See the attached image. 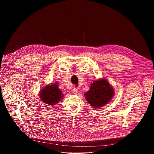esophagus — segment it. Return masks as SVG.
<instances>
[{
  "mask_svg": "<svg viewBox=\"0 0 154 154\" xmlns=\"http://www.w3.org/2000/svg\"><path fill=\"white\" fill-rule=\"evenodd\" d=\"M73 93L75 95H78L79 93L78 88H74L73 89Z\"/></svg>",
  "mask_w": 154,
  "mask_h": 154,
  "instance_id": "34e87169",
  "label": "esophagus"
}]
</instances>
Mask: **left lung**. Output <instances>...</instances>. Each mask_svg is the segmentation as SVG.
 <instances>
[{"mask_svg":"<svg viewBox=\"0 0 154 154\" xmlns=\"http://www.w3.org/2000/svg\"><path fill=\"white\" fill-rule=\"evenodd\" d=\"M86 100L95 108H100L109 102L114 95L113 88L106 79L95 81L85 94Z\"/></svg>","mask_w":154,"mask_h":154,"instance_id":"left-lung-1","label":"left lung"}]
</instances>
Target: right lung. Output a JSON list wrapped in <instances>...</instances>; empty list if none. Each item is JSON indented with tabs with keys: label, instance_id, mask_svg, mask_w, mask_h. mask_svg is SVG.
Wrapping results in <instances>:
<instances>
[{
	"label": "right lung",
	"instance_id": "right-lung-1",
	"mask_svg": "<svg viewBox=\"0 0 154 154\" xmlns=\"http://www.w3.org/2000/svg\"><path fill=\"white\" fill-rule=\"evenodd\" d=\"M63 97L62 91L59 89L57 83L45 87L40 94V99L45 104L53 106L60 102Z\"/></svg>",
	"mask_w": 154,
	"mask_h": 154
}]
</instances>
